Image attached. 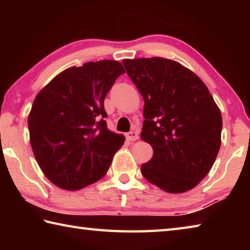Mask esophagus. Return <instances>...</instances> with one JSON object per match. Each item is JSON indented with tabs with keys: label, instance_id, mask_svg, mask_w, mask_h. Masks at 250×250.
Wrapping results in <instances>:
<instances>
[{
	"label": "esophagus",
	"instance_id": "1",
	"mask_svg": "<svg viewBox=\"0 0 250 250\" xmlns=\"http://www.w3.org/2000/svg\"><path fill=\"white\" fill-rule=\"evenodd\" d=\"M125 137H126V139H128L129 141H135V140H138V139H139L138 133L134 132V131H130V132H128V133L125 134Z\"/></svg>",
	"mask_w": 250,
	"mask_h": 250
}]
</instances>
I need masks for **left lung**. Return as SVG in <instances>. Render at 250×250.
<instances>
[{
    "mask_svg": "<svg viewBox=\"0 0 250 250\" xmlns=\"http://www.w3.org/2000/svg\"><path fill=\"white\" fill-rule=\"evenodd\" d=\"M122 64L145 100L141 139L153 149L142 175L167 193L189 191L216 160L221 110L202 79L180 62L152 57Z\"/></svg>",
    "mask_w": 250,
    "mask_h": 250,
    "instance_id": "8db88e82",
    "label": "left lung"
}]
</instances>
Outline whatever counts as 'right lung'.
<instances>
[{
    "label": "right lung",
    "mask_w": 250,
    "mask_h": 250,
    "mask_svg": "<svg viewBox=\"0 0 250 250\" xmlns=\"http://www.w3.org/2000/svg\"><path fill=\"white\" fill-rule=\"evenodd\" d=\"M125 73L117 61L70 67L37 94L28 115L29 142L45 176L77 191L105 175L125 135L107 128L104 100Z\"/></svg>",
    "instance_id": "right-lung-1"
}]
</instances>
